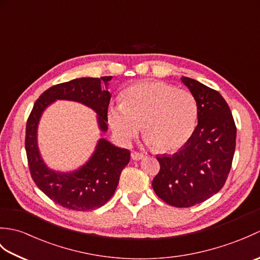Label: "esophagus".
Wrapping results in <instances>:
<instances>
[{
  "instance_id": "1",
  "label": "esophagus",
  "mask_w": 260,
  "mask_h": 260,
  "mask_svg": "<svg viewBox=\"0 0 260 260\" xmlns=\"http://www.w3.org/2000/svg\"><path fill=\"white\" fill-rule=\"evenodd\" d=\"M131 156H132V158L134 159V161H140V159L144 158V154L139 153V152H133L131 154Z\"/></svg>"
}]
</instances>
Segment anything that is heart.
Masks as SVG:
<instances>
[{
	"label": "heart",
	"mask_w": 260,
	"mask_h": 260,
	"mask_svg": "<svg viewBox=\"0 0 260 260\" xmlns=\"http://www.w3.org/2000/svg\"><path fill=\"white\" fill-rule=\"evenodd\" d=\"M194 96L163 81H143L126 88L120 105L107 110V121L116 139L128 145L144 125L148 142L164 153L183 147L198 123Z\"/></svg>",
	"instance_id": "obj_1"
}]
</instances>
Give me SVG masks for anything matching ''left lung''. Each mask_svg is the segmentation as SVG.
Returning a JSON list of instances; mask_svg holds the SVG:
<instances>
[{"instance_id": "1", "label": "left lung", "mask_w": 260, "mask_h": 260, "mask_svg": "<svg viewBox=\"0 0 260 260\" xmlns=\"http://www.w3.org/2000/svg\"><path fill=\"white\" fill-rule=\"evenodd\" d=\"M198 103V125L173 155L157 156L159 172L152 186L170 206L187 208L221 190L233 163L237 128L223 97L198 80L182 77Z\"/></svg>"}]
</instances>
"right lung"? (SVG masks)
Listing matches in <instances>:
<instances>
[{
  "instance_id": "right-lung-1",
  "label": "right lung",
  "mask_w": 260,
  "mask_h": 260,
  "mask_svg": "<svg viewBox=\"0 0 260 260\" xmlns=\"http://www.w3.org/2000/svg\"><path fill=\"white\" fill-rule=\"evenodd\" d=\"M102 78H77L52 86L39 97L26 121L25 151L30 173L37 186L52 201L76 211L103 207L115 193L121 171L129 162L131 152L99 139L90 158L73 172L51 170L43 161L38 146V126L48 106L56 101H71L91 108L97 114L98 127L106 133L110 101L108 81ZM103 88H101V84Z\"/></svg>"
}]
</instances>
